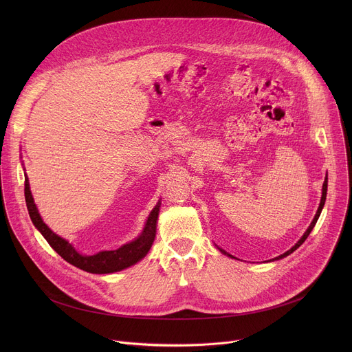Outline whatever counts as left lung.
I'll list each match as a JSON object with an SVG mask.
<instances>
[{
  "label": "left lung",
  "mask_w": 352,
  "mask_h": 352,
  "mask_svg": "<svg viewBox=\"0 0 352 352\" xmlns=\"http://www.w3.org/2000/svg\"><path fill=\"white\" fill-rule=\"evenodd\" d=\"M326 195H327V174H326V178H324V182H323V186H322V197H320V204H319V208H318V212H316V214H315V217H314V220H312V223H311V226L308 227V230L304 232V235L299 238V241L291 248V249H288L287 252H284L283 255H280V256H277V258H274V259H270L269 262H273V261H280V259H283V258H285V256H288V255H291L294 250H296L300 245H302L304 242H305V239L308 238V235L311 234V231L314 230V227H315V224H316V221H318V219H319V216H320V213H322V209H323V206H324V202H326ZM217 246V245H216ZM219 248V246H217ZM220 249V252L221 254H224V255H227V256H230V258H234L232 255H230L228 252H226L224 249H221V248H219Z\"/></svg>",
  "instance_id": "1"
}]
</instances>
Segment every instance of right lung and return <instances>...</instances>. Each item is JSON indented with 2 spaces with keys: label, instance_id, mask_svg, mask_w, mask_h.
<instances>
[{
  "label": "right lung",
  "instance_id": "1",
  "mask_svg": "<svg viewBox=\"0 0 352 352\" xmlns=\"http://www.w3.org/2000/svg\"><path fill=\"white\" fill-rule=\"evenodd\" d=\"M25 199H26V206H28L32 223L38 230V232L45 238L50 246H52L64 261L87 273L110 274V273L121 272L124 269H128L136 265L148 254V250L152 248L156 238L157 220H159V213L162 206L160 200L153 208V210L150 212L142 232L135 239H132L128 243H124L122 246L114 250H100V252L94 255H83L78 252L72 243H69L65 238L57 235L43 221L37 210V206L34 204V199L32 196L29 178L26 173H25Z\"/></svg>",
  "mask_w": 352,
  "mask_h": 352
}]
</instances>
